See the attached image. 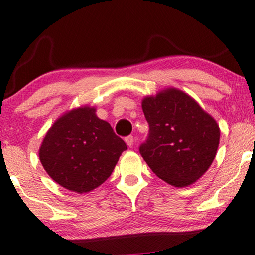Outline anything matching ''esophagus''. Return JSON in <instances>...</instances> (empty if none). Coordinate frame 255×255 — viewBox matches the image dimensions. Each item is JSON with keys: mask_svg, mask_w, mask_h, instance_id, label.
<instances>
[{"mask_svg": "<svg viewBox=\"0 0 255 255\" xmlns=\"http://www.w3.org/2000/svg\"><path fill=\"white\" fill-rule=\"evenodd\" d=\"M125 141L126 143H127V145H129V147H131V145L134 144V137L131 136V135H129V136L125 137Z\"/></svg>", "mask_w": 255, "mask_h": 255, "instance_id": "obj_1", "label": "esophagus"}]
</instances>
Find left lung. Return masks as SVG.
<instances>
[{
	"instance_id": "obj_1",
	"label": "left lung",
	"mask_w": 255,
	"mask_h": 255,
	"mask_svg": "<svg viewBox=\"0 0 255 255\" xmlns=\"http://www.w3.org/2000/svg\"><path fill=\"white\" fill-rule=\"evenodd\" d=\"M149 125L140 154L152 172L183 188L201 178L219 145V126L188 94L168 88L142 101Z\"/></svg>"
}]
</instances>
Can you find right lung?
<instances>
[{
	"instance_id": "add662e5",
	"label": "right lung",
	"mask_w": 255,
	"mask_h": 255,
	"mask_svg": "<svg viewBox=\"0 0 255 255\" xmlns=\"http://www.w3.org/2000/svg\"><path fill=\"white\" fill-rule=\"evenodd\" d=\"M127 145L94 107H79L60 117L39 149L43 168L54 182L84 193L103 184Z\"/></svg>"
}]
</instances>
